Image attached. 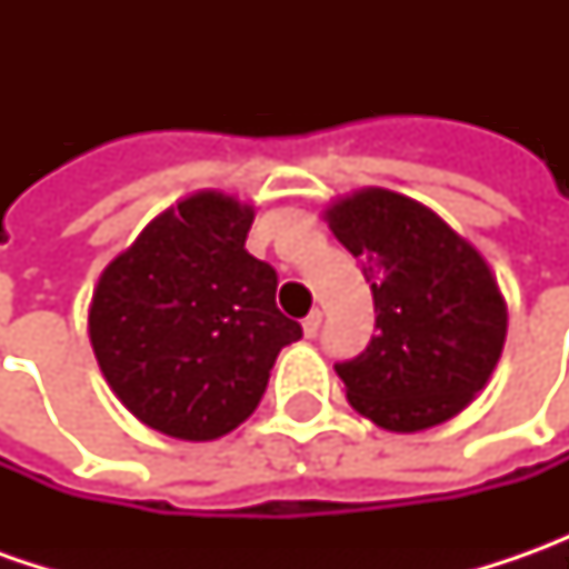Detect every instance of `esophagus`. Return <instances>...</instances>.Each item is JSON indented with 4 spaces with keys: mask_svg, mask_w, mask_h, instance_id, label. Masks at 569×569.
Listing matches in <instances>:
<instances>
[{
    "mask_svg": "<svg viewBox=\"0 0 569 569\" xmlns=\"http://www.w3.org/2000/svg\"><path fill=\"white\" fill-rule=\"evenodd\" d=\"M319 322H322V313H319V310H313L310 317L303 319V336H307V339H313V336H317Z\"/></svg>",
    "mask_w": 569,
    "mask_h": 569,
    "instance_id": "34e87169",
    "label": "esophagus"
}]
</instances>
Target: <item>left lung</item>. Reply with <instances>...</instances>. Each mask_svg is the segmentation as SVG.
I'll list each match as a JSON object with an SVG mask.
<instances>
[{
    "label": "left lung",
    "instance_id": "obj_1",
    "mask_svg": "<svg viewBox=\"0 0 569 569\" xmlns=\"http://www.w3.org/2000/svg\"><path fill=\"white\" fill-rule=\"evenodd\" d=\"M322 218L361 259L377 336L336 363L351 408L392 433L456 418L488 386L507 341V300L485 256L418 199L367 187Z\"/></svg>",
    "mask_w": 569,
    "mask_h": 569
}]
</instances>
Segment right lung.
Masks as SVG:
<instances>
[{"label":"right lung","instance_id":"obj_1","mask_svg":"<svg viewBox=\"0 0 569 569\" xmlns=\"http://www.w3.org/2000/svg\"><path fill=\"white\" fill-rule=\"evenodd\" d=\"M256 208L199 189L107 262L88 339L113 396L158 433L206 443L240 427L274 358L303 332L274 307L278 274L247 252Z\"/></svg>","mask_w":569,"mask_h":569}]
</instances>
